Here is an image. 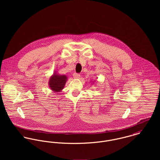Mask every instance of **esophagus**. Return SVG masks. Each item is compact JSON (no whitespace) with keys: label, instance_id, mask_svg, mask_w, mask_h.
<instances>
[{"label":"esophagus","instance_id":"obj_1","mask_svg":"<svg viewBox=\"0 0 160 160\" xmlns=\"http://www.w3.org/2000/svg\"><path fill=\"white\" fill-rule=\"evenodd\" d=\"M73 77L75 79H79L80 78V74L78 73H74L73 74Z\"/></svg>","mask_w":160,"mask_h":160}]
</instances>
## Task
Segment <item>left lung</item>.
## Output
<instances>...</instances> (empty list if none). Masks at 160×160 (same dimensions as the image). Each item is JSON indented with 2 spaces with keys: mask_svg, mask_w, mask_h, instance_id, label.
<instances>
[{
  "mask_svg": "<svg viewBox=\"0 0 160 160\" xmlns=\"http://www.w3.org/2000/svg\"><path fill=\"white\" fill-rule=\"evenodd\" d=\"M95 81H92V84H93V83L95 82Z\"/></svg>",
  "mask_w": 160,
  "mask_h": 160,
  "instance_id": "obj_1",
  "label": "left lung"
}]
</instances>
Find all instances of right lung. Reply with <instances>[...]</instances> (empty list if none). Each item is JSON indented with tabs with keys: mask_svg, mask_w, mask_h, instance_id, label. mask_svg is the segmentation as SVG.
I'll list each match as a JSON object with an SVG mask.
<instances>
[{
	"mask_svg": "<svg viewBox=\"0 0 160 160\" xmlns=\"http://www.w3.org/2000/svg\"><path fill=\"white\" fill-rule=\"evenodd\" d=\"M68 80V77L65 74H60L56 71L48 79V86L54 92L58 93L62 91Z\"/></svg>",
	"mask_w": 160,
	"mask_h": 160,
	"instance_id": "right-lung-1",
	"label": "right lung"
}]
</instances>
